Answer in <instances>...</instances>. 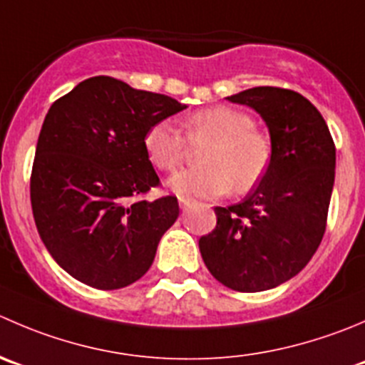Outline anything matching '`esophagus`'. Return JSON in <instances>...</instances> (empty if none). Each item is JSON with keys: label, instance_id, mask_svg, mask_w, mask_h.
I'll list each match as a JSON object with an SVG mask.
<instances>
[{"label": "esophagus", "instance_id": "obj_1", "mask_svg": "<svg viewBox=\"0 0 365 365\" xmlns=\"http://www.w3.org/2000/svg\"><path fill=\"white\" fill-rule=\"evenodd\" d=\"M190 205H192V200H189V197H180V208L182 210H187Z\"/></svg>", "mask_w": 365, "mask_h": 365}]
</instances>
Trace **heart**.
I'll return each instance as SVG.
<instances>
[{"mask_svg": "<svg viewBox=\"0 0 365 365\" xmlns=\"http://www.w3.org/2000/svg\"><path fill=\"white\" fill-rule=\"evenodd\" d=\"M187 139L171 121H157L144 135V148L155 168L173 173L192 146L208 144L201 153L205 168L185 169L169 180V189L182 197H217L233 189L246 194L260 183L271 162L269 137L247 112L217 105L185 119Z\"/></svg>", "mask_w": 365, "mask_h": 365, "instance_id": "1", "label": "heart"}]
</instances>
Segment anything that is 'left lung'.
Masks as SVG:
<instances>
[{"label": "left lung", "instance_id": "obj_1", "mask_svg": "<svg viewBox=\"0 0 365 365\" xmlns=\"http://www.w3.org/2000/svg\"><path fill=\"white\" fill-rule=\"evenodd\" d=\"M255 108L271 135L264 178L200 239L212 277L228 289L258 292L296 277L319 247L335 180V144L323 115L302 94L253 87L226 98Z\"/></svg>", "mask_w": 365, "mask_h": 365}]
</instances>
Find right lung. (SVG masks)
Masks as SVG:
<instances>
[{"label":"right lung","instance_id":"add662e5","mask_svg":"<svg viewBox=\"0 0 365 365\" xmlns=\"http://www.w3.org/2000/svg\"><path fill=\"white\" fill-rule=\"evenodd\" d=\"M183 108L165 94L94 76L46 114L31 168V210L49 255L81 284L123 289L153 264L180 207L176 196L140 197L160 185L144 135Z\"/></svg>","mask_w":365,"mask_h":365}]
</instances>
